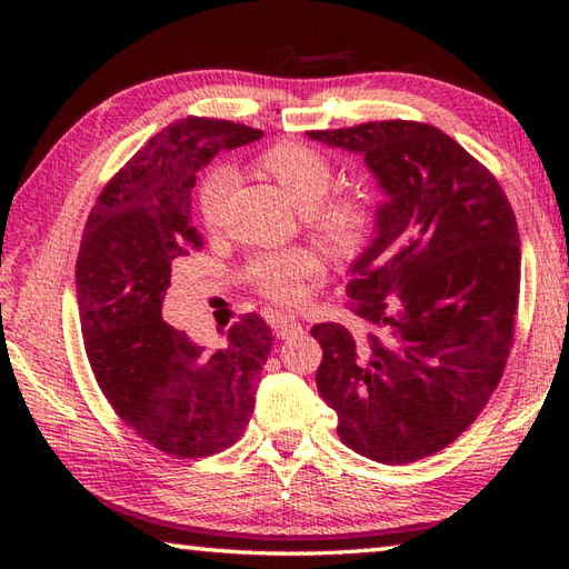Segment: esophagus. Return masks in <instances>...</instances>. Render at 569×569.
<instances>
[{
  "label": "esophagus",
  "mask_w": 569,
  "mask_h": 569,
  "mask_svg": "<svg viewBox=\"0 0 569 569\" xmlns=\"http://www.w3.org/2000/svg\"><path fill=\"white\" fill-rule=\"evenodd\" d=\"M273 330H276V337L278 340H291V337L303 332V325H300L296 318L291 316H281L273 320Z\"/></svg>",
  "instance_id": "34e87169"
}]
</instances>
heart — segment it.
I'll list each match as a JSON object with an SVG mask.
<instances>
[{
  "label": "heart",
  "mask_w": 569,
  "mask_h": 569,
  "mask_svg": "<svg viewBox=\"0 0 569 569\" xmlns=\"http://www.w3.org/2000/svg\"><path fill=\"white\" fill-rule=\"evenodd\" d=\"M259 168L286 192L296 208L310 210L322 234L337 249L355 247L365 227L367 212L357 198H337L322 202L335 180L332 161L316 147L298 141L276 143L259 156ZM237 176L232 168L220 166L202 178L198 190V210L208 229H217L224 220L229 192ZM316 271V259L308 251H286L276 257H261L251 266V278L266 296L281 303H293L303 293V278Z\"/></svg>",
  "instance_id": "heart-1"
}]
</instances>
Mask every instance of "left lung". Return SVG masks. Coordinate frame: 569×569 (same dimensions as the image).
Here are the masks:
<instances>
[{
	"label": "left lung",
	"instance_id": "left-lung-1",
	"mask_svg": "<svg viewBox=\"0 0 569 569\" xmlns=\"http://www.w3.org/2000/svg\"><path fill=\"white\" fill-rule=\"evenodd\" d=\"M308 137L361 156L383 192L347 286L371 332L312 325L318 391L347 447L373 462H416L457 440L501 379L521 283L516 214L497 178L430 124Z\"/></svg>",
	"mask_w": 569,
	"mask_h": 569
}]
</instances>
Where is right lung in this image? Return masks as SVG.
<instances>
[{
	"instance_id": "obj_1",
	"label": "right lung",
	"mask_w": 569,
	"mask_h": 569,
	"mask_svg": "<svg viewBox=\"0 0 569 569\" xmlns=\"http://www.w3.org/2000/svg\"><path fill=\"white\" fill-rule=\"evenodd\" d=\"M263 131L188 117L161 129L98 198L80 241V330L102 393L139 438L176 457H208L249 426L273 335L257 312L204 349L161 318L171 266L200 247L190 190L220 151Z\"/></svg>"
}]
</instances>
